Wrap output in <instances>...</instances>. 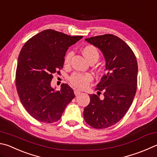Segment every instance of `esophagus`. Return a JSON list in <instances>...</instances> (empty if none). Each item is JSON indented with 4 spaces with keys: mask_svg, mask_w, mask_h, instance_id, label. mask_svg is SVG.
I'll use <instances>...</instances> for the list:
<instances>
[{
    "mask_svg": "<svg viewBox=\"0 0 157 157\" xmlns=\"http://www.w3.org/2000/svg\"><path fill=\"white\" fill-rule=\"evenodd\" d=\"M74 93H75V96H78V95H79V94L81 93V91L78 89H75V90H74Z\"/></svg>",
    "mask_w": 157,
    "mask_h": 157,
    "instance_id": "esophagus-1",
    "label": "esophagus"
}]
</instances>
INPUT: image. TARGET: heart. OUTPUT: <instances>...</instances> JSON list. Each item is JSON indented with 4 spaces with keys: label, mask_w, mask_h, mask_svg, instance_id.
I'll list each match as a JSON object with an SVG mask.
<instances>
[{
    "label": "heart",
    "mask_w": 157,
    "mask_h": 157,
    "mask_svg": "<svg viewBox=\"0 0 157 157\" xmlns=\"http://www.w3.org/2000/svg\"><path fill=\"white\" fill-rule=\"evenodd\" d=\"M82 53L88 62H96L99 58V52L97 48L93 45H87L82 49ZM73 56L72 51H68L64 58V64H69L71 57ZM93 80V76L89 73L82 74L79 73H74L70 76L69 81L73 86L79 88H85L89 85Z\"/></svg>",
    "instance_id": "b5f03b06"
}]
</instances>
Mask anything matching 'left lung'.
I'll return each instance as SVG.
<instances>
[{
  "label": "left lung",
  "instance_id": "8db88e82",
  "mask_svg": "<svg viewBox=\"0 0 157 157\" xmlns=\"http://www.w3.org/2000/svg\"><path fill=\"white\" fill-rule=\"evenodd\" d=\"M85 40L103 53L106 74L96 88L99 93L103 91L104 98L89 95L84 118L93 128H106L121 120L132 103L137 86V62L130 47L117 36L105 34Z\"/></svg>",
  "mask_w": 157,
  "mask_h": 157
}]
</instances>
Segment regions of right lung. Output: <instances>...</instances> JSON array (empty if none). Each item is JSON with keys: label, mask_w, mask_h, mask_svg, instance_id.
<instances>
[{"label": "right lung", "mask_w": 157, "mask_h": 157, "mask_svg": "<svg viewBox=\"0 0 157 157\" xmlns=\"http://www.w3.org/2000/svg\"><path fill=\"white\" fill-rule=\"evenodd\" d=\"M82 38L47 29L33 36L22 47L17 64L16 89L22 104L36 120L44 123L58 121L75 98L68 84H62L60 90H55L51 82L52 74L63 68L69 47Z\"/></svg>", "instance_id": "1"}]
</instances>
